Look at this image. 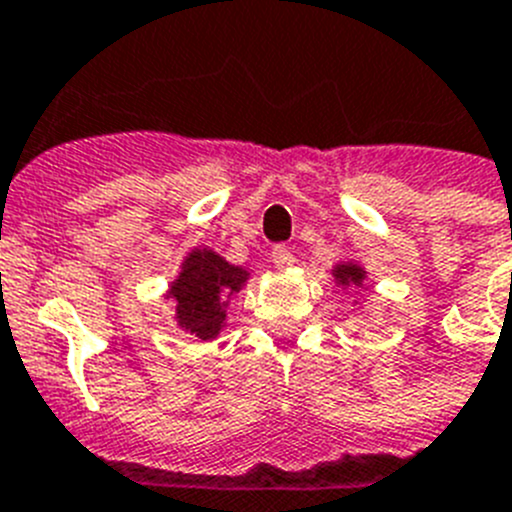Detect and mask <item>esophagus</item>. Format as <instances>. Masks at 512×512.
<instances>
[{"label": "esophagus", "instance_id": "34e87169", "mask_svg": "<svg viewBox=\"0 0 512 512\" xmlns=\"http://www.w3.org/2000/svg\"><path fill=\"white\" fill-rule=\"evenodd\" d=\"M273 262H275V268L278 270H288V268H293V262H296V257H293V252L288 250V247H283V244H278V247H275L273 250Z\"/></svg>", "mask_w": 512, "mask_h": 512}]
</instances>
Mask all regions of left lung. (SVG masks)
Wrapping results in <instances>:
<instances>
[{
    "label": "left lung",
    "instance_id": "obj_1",
    "mask_svg": "<svg viewBox=\"0 0 512 512\" xmlns=\"http://www.w3.org/2000/svg\"><path fill=\"white\" fill-rule=\"evenodd\" d=\"M332 275H335V281L345 288L363 286V281H366V270H363L358 262H337Z\"/></svg>",
    "mask_w": 512,
    "mask_h": 512
}]
</instances>
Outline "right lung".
I'll return each instance as SVG.
<instances>
[{
	"label": "right lung",
	"mask_w": 512,
	"mask_h": 512,
	"mask_svg": "<svg viewBox=\"0 0 512 512\" xmlns=\"http://www.w3.org/2000/svg\"><path fill=\"white\" fill-rule=\"evenodd\" d=\"M250 281V270L231 265L219 252L195 247L185 255L167 299L175 304V322L180 330L198 340H216L226 327V309L234 293Z\"/></svg>",
	"instance_id": "1"
}]
</instances>
